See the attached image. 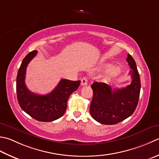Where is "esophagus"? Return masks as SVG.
<instances>
[{
	"instance_id": "esophagus-1",
	"label": "esophagus",
	"mask_w": 159,
	"mask_h": 159,
	"mask_svg": "<svg viewBox=\"0 0 159 159\" xmlns=\"http://www.w3.org/2000/svg\"><path fill=\"white\" fill-rule=\"evenodd\" d=\"M88 85V79L86 77H83L81 79V85L85 86Z\"/></svg>"
}]
</instances>
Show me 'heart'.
<instances>
[{
  "instance_id": "1",
  "label": "heart",
  "mask_w": 159,
  "mask_h": 159,
  "mask_svg": "<svg viewBox=\"0 0 159 159\" xmlns=\"http://www.w3.org/2000/svg\"><path fill=\"white\" fill-rule=\"evenodd\" d=\"M120 72V68L117 66H112L111 67L110 69L107 70L105 74V77L107 79H110V78H113L117 76Z\"/></svg>"
}]
</instances>
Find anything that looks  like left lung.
Returning a JSON list of instances; mask_svg holds the SVG:
<instances>
[{
	"mask_svg": "<svg viewBox=\"0 0 159 159\" xmlns=\"http://www.w3.org/2000/svg\"><path fill=\"white\" fill-rule=\"evenodd\" d=\"M126 61L131 70L130 85L126 88L112 89L104 83L94 82L91 88L93 98L90 104V114L98 123L114 125L126 119L135 111L141 90V80L136 62L130 54Z\"/></svg>",
	"mask_w": 159,
	"mask_h": 159,
	"instance_id": "left-lung-1",
	"label": "left lung"
}]
</instances>
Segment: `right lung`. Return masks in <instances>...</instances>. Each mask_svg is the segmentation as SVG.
<instances>
[{
	"label": "right lung",
	"mask_w": 159,
	"mask_h": 159,
	"mask_svg": "<svg viewBox=\"0 0 159 159\" xmlns=\"http://www.w3.org/2000/svg\"><path fill=\"white\" fill-rule=\"evenodd\" d=\"M30 52L22 61L16 77V94L18 103L25 112L41 122H50L63 116L70 96L79 88L80 80L61 79L49 94L39 95L30 92L25 83L27 65L37 54Z\"/></svg>",
	"instance_id": "1"
}]
</instances>
